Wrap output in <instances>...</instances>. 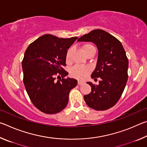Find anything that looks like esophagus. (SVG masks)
Returning <instances> with one entry per match:
<instances>
[{
	"label": "esophagus",
	"mask_w": 147,
	"mask_h": 147,
	"mask_svg": "<svg viewBox=\"0 0 147 147\" xmlns=\"http://www.w3.org/2000/svg\"><path fill=\"white\" fill-rule=\"evenodd\" d=\"M84 84V82H83V81H80V80L78 81V85H79V86L82 85V84Z\"/></svg>",
	"instance_id": "esophagus-1"
}]
</instances>
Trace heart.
<instances>
[{
  "label": "heart",
  "instance_id": "1",
  "mask_svg": "<svg viewBox=\"0 0 147 147\" xmlns=\"http://www.w3.org/2000/svg\"><path fill=\"white\" fill-rule=\"evenodd\" d=\"M84 54L86 56H89V54L94 53L95 54L96 50L93 45L91 44H85L82 47ZM73 54V49L70 48L67 51L65 55V60L67 63H69L71 59V56ZM91 72V69L87 66H80L76 65L72 68L71 71V75L78 80H84L86 78L89 73Z\"/></svg>",
  "mask_w": 147,
  "mask_h": 147
}]
</instances>
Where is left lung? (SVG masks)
I'll list each match as a JSON object with an SVG mask.
<instances>
[{
  "mask_svg": "<svg viewBox=\"0 0 147 147\" xmlns=\"http://www.w3.org/2000/svg\"><path fill=\"white\" fill-rule=\"evenodd\" d=\"M78 41L92 42L98 49L96 65L91 78H100L98 85L91 82V92L84 98L89 107L95 110H106L117 102L128 80V59L120 41L100 29L84 35Z\"/></svg>",
  "mask_w": 147,
  "mask_h": 147,
  "instance_id": "left-lung-1",
  "label": "left lung"
}]
</instances>
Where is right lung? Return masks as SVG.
I'll return each instance as SVG.
<instances>
[{"instance_id":"obj_1","label":"right lung","mask_w":147,"mask_h":147,"mask_svg":"<svg viewBox=\"0 0 147 147\" xmlns=\"http://www.w3.org/2000/svg\"><path fill=\"white\" fill-rule=\"evenodd\" d=\"M77 39L45 34L26 50L22 61L23 82L32 102L42 112L54 114L63 110L68 103L69 92L77 85L76 79L64 78L69 73L63 69L67 49Z\"/></svg>"}]
</instances>
